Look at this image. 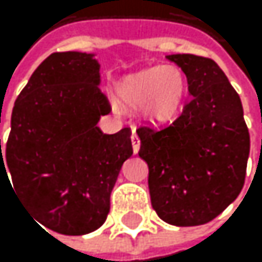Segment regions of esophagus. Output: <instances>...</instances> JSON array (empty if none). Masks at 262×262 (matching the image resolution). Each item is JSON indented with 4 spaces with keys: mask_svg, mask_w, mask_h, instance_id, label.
<instances>
[{
    "mask_svg": "<svg viewBox=\"0 0 262 262\" xmlns=\"http://www.w3.org/2000/svg\"><path fill=\"white\" fill-rule=\"evenodd\" d=\"M130 140H132V147H134V152L137 154L138 150H140V138H138V135H137L135 130L132 132V138H130Z\"/></svg>",
    "mask_w": 262,
    "mask_h": 262,
    "instance_id": "esophagus-1",
    "label": "esophagus"
}]
</instances>
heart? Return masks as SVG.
<instances>
[{
	"label": "heart",
	"mask_w": 262,
	"mask_h": 262,
	"mask_svg": "<svg viewBox=\"0 0 262 262\" xmlns=\"http://www.w3.org/2000/svg\"><path fill=\"white\" fill-rule=\"evenodd\" d=\"M118 93L128 106H146L150 121L168 122L184 103L187 77L178 66H156L127 77L119 84Z\"/></svg>",
	"instance_id": "b5f03b06"
}]
</instances>
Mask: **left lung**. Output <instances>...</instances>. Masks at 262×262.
<instances>
[{
  "label": "left lung",
  "instance_id": "8db88e82",
  "mask_svg": "<svg viewBox=\"0 0 262 262\" xmlns=\"http://www.w3.org/2000/svg\"><path fill=\"white\" fill-rule=\"evenodd\" d=\"M187 77L190 100L169 125H140L138 156L149 166L157 215L176 226L214 220L244 187L250 135L236 89L215 61L169 55Z\"/></svg>",
  "mask_w": 262,
  "mask_h": 262
}]
</instances>
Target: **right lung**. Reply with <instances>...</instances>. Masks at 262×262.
<instances>
[{"mask_svg":"<svg viewBox=\"0 0 262 262\" xmlns=\"http://www.w3.org/2000/svg\"><path fill=\"white\" fill-rule=\"evenodd\" d=\"M93 55H50L15 100L1 174L45 228L81 236L100 228L122 163L134 154L130 128L106 135L97 127L112 112Z\"/></svg>","mask_w":262,"mask_h":262,"instance_id":"add662e5","label":"right lung"}]
</instances>
